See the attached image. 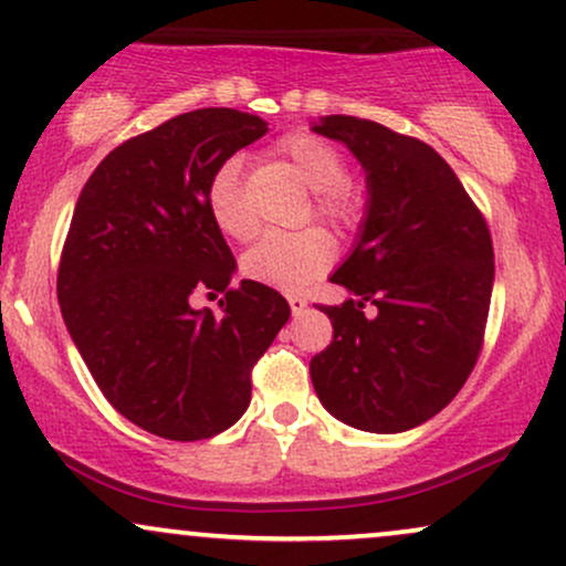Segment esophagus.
I'll return each instance as SVG.
<instances>
[{"mask_svg":"<svg viewBox=\"0 0 566 566\" xmlns=\"http://www.w3.org/2000/svg\"><path fill=\"white\" fill-rule=\"evenodd\" d=\"M289 304H291V312H294V315H302V312L307 310V298L298 296V294H289Z\"/></svg>","mask_w":566,"mask_h":566,"instance_id":"esophagus-1","label":"esophagus"}]
</instances>
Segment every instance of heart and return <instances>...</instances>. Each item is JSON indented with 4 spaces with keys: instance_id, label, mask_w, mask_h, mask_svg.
<instances>
[{
    "instance_id": "b5f03b06",
    "label": "heart",
    "mask_w": 566,
    "mask_h": 566,
    "mask_svg": "<svg viewBox=\"0 0 566 566\" xmlns=\"http://www.w3.org/2000/svg\"><path fill=\"white\" fill-rule=\"evenodd\" d=\"M275 156L283 158L315 190L312 209L336 230H355L365 214V192L347 177V158L334 143L312 132H291L275 143ZM206 211L214 228L232 241H249L259 222L245 201L241 164L232 158L211 175L206 185ZM334 241L321 228L296 232H270L243 256V272L251 281L272 289L296 291L328 270Z\"/></svg>"
}]
</instances>
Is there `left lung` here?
Returning <instances> with one entry per match:
<instances>
[{"mask_svg": "<svg viewBox=\"0 0 566 566\" xmlns=\"http://www.w3.org/2000/svg\"><path fill=\"white\" fill-rule=\"evenodd\" d=\"M315 132L360 158L370 201L355 251L331 277L355 296L317 304L334 342L310 360L312 384L338 421L397 434L440 413L480 360L493 238L431 145L355 116H325Z\"/></svg>", "mask_w": 566, "mask_h": 566, "instance_id": "left-lung-1", "label": "left lung"}]
</instances>
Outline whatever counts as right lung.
Listing matches in <instances>:
<instances>
[{
    "instance_id": "1",
    "label": "right lung",
    "mask_w": 566,
    "mask_h": 566,
    "mask_svg": "<svg viewBox=\"0 0 566 566\" xmlns=\"http://www.w3.org/2000/svg\"><path fill=\"white\" fill-rule=\"evenodd\" d=\"M268 124L203 108L113 148L86 179L57 268L65 328L113 408L175 442L245 413L251 370L289 321L270 285L243 281L206 211V185ZM222 293L219 316L191 307Z\"/></svg>"
}]
</instances>
